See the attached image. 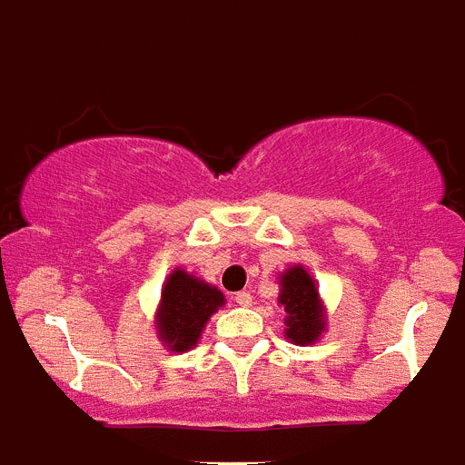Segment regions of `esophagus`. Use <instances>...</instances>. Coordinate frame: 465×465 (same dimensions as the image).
I'll use <instances>...</instances> for the list:
<instances>
[{
    "label": "esophagus",
    "instance_id": "esophagus-1",
    "mask_svg": "<svg viewBox=\"0 0 465 465\" xmlns=\"http://www.w3.org/2000/svg\"><path fill=\"white\" fill-rule=\"evenodd\" d=\"M252 300H253V295L249 293V291H240V293H235V302L242 307L252 305Z\"/></svg>",
    "mask_w": 465,
    "mask_h": 465
}]
</instances>
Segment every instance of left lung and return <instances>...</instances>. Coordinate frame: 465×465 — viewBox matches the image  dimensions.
<instances>
[{"label":"left lung","instance_id":"left-lung-1","mask_svg":"<svg viewBox=\"0 0 465 465\" xmlns=\"http://www.w3.org/2000/svg\"><path fill=\"white\" fill-rule=\"evenodd\" d=\"M279 302L286 312V338L295 344L314 342L323 331V310L319 291L307 270L291 268L282 274Z\"/></svg>","mask_w":465,"mask_h":465}]
</instances>
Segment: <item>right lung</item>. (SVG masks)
I'll return each instance as SVG.
<instances>
[{
  "label": "right lung",
  "instance_id": "1",
  "mask_svg": "<svg viewBox=\"0 0 465 465\" xmlns=\"http://www.w3.org/2000/svg\"><path fill=\"white\" fill-rule=\"evenodd\" d=\"M223 305V293L209 283L174 270L163 289L158 331L172 351L195 347L209 316Z\"/></svg>",
  "mask_w": 465,
  "mask_h": 465
}]
</instances>
